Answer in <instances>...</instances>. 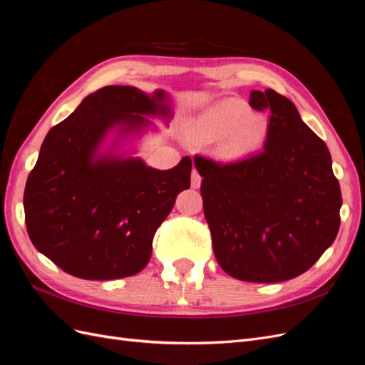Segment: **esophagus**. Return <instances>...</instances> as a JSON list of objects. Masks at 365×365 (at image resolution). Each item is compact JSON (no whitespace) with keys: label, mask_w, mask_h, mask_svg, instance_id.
<instances>
[{"label":"esophagus","mask_w":365,"mask_h":365,"mask_svg":"<svg viewBox=\"0 0 365 365\" xmlns=\"http://www.w3.org/2000/svg\"><path fill=\"white\" fill-rule=\"evenodd\" d=\"M201 181H202V176L200 175V172H197L196 169H193V172H192V187H193V189H200Z\"/></svg>","instance_id":"1"}]
</instances>
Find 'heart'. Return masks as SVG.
Here are the masks:
<instances>
[{"mask_svg":"<svg viewBox=\"0 0 365 365\" xmlns=\"http://www.w3.org/2000/svg\"><path fill=\"white\" fill-rule=\"evenodd\" d=\"M193 134L216 140V152L224 158H240L257 150L268 135V120L254 113L240 98H225L196 118Z\"/></svg>","mask_w":365,"mask_h":365,"instance_id":"obj_1","label":"heart"}]
</instances>
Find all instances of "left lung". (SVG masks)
Instances as JSON below:
<instances>
[{"label":"left lung","mask_w":365,"mask_h":365,"mask_svg":"<svg viewBox=\"0 0 365 365\" xmlns=\"http://www.w3.org/2000/svg\"><path fill=\"white\" fill-rule=\"evenodd\" d=\"M250 105L271 111L263 150L228 164L196 157L195 165L220 268L237 280L279 283L334 244L342 197L326 143L289 98L251 91Z\"/></svg>","instance_id":"left-lung-1"}]
</instances>
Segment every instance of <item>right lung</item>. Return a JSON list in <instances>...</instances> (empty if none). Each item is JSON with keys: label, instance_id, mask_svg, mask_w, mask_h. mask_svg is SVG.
<instances>
[{"label": "right lung", "instance_id": "right-lung-1", "mask_svg": "<svg viewBox=\"0 0 365 365\" xmlns=\"http://www.w3.org/2000/svg\"><path fill=\"white\" fill-rule=\"evenodd\" d=\"M172 118L163 90L103 86L48 130L24 190L27 233L35 248L74 277L115 280L146 267L155 231L180 192L190 187L192 160L158 170L132 149L152 121ZM116 137L106 148V138Z\"/></svg>", "mask_w": 365, "mask_h": 365}]
</instances>
